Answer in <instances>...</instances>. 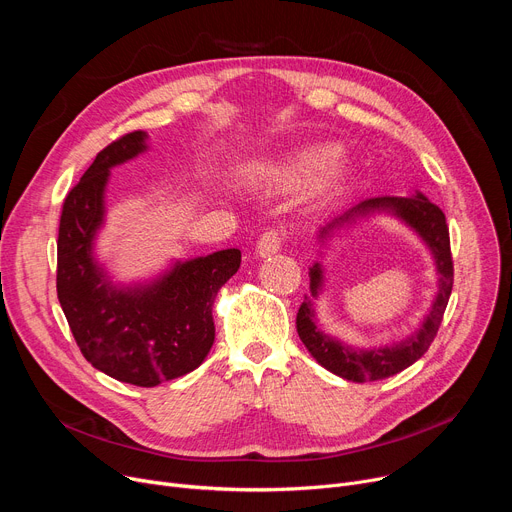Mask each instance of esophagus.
Listing matches in <instances>:
<instances>
[{
	"label": "esophagus",
	"instance_id": "esophagus-1",
	"mask_svg": "<svg viewBox=\"0 0 512 512\" xmlns=\"http://www.w3.org/2000/svg\"><path fill=\"white\" fill-rule=\"evenodd\" d=\"M282 240H284V234H282L280 230H267V232H263V234L259 236L255 251H257L259 257H270V255H274V253L280 251Z\"/></svg>",
	"mask_w": 512,
	"mask_h": 512
}]
</instances>
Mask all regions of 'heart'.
<instances>
[{"label":"heart","instance_id":"heart-1","mask_svg":"<svg viewBox=\"0 0 512 512\" xmlns=\"http://www.w3.org/2000/svg\"><path fill=\"white\" fill-rule=\"evenodd\" d=\"M338 155L340 151L332 145L309 147L305 151H299L297 155L280 161V164H272L267 168V174L282 184H299L313 178L319 172L328 170L332 164H336ZM330 180L336 182V176H332Z\"/></svg>","mask_w":512,"mask_h":512}]
</instances>
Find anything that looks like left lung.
Returning <instances> with one entry per match:
<instances>
[{
  "mask_svg": "<svg viewBox=\"0 0 512 512\" xmlns=\"http://www.w3.org/2000/svg\"><path fill=\"white\" fill-rule=\"evenodd\" d=\"M373 213H390L400 222H405L423 242L425 247L432 251L436 261V274H438V292L432 303V309L423 317V324L417 332L407 336L400 342H392L386 346H373V348H357L342 342L336 336L326 334L317 326L315 305L313 299L319 297L321 288H324V265L315 261L309 267L311 278V297H305L299 313H297V332L307 346L311 357L328 371L340 375L348 382H375L386 380L390 375L400 373L402 369L411 367L417 359L425 355L429 344L434 342L438 328L442 324V317L452 292L454 280V267L450 255V236L446 226V215L438 205L429 201L423 193H415L409 197H373L355 203L353 207L344 209L342 213L319 228L317 240L326 242L334 236L336 230L355 224L357 220L369 218Z\"/></svg>",
  "mask_w": 512,
  "mask_h": 512,
  "instance_id": "obj_1",
  "label": "left lung"
}]
</instances>
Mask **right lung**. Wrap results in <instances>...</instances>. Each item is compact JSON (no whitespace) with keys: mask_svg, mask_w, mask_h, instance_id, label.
Here are the masks:
<instances>
[{"mask_svg":"<svg viewBox=\"0 0 512 512\" xmlns=\"http://www.w3.org/2000/svg\"><path fill=\"white\" fill-rule=\"evenodd\" d=\"M134 130L97 153L64 199L58 234V299L83 357L110 378L153 388L197 369L213 346V301L238 272L240 251L176 261L159 278L118 286L95 259L110 170L147 151Z\"/></svg>","mask_w":512,"mask_h":512,"instance_id":"right-lung-1","label":"right lung"}]
</instances>
